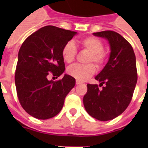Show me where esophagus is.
<instances>
[{
	"instance_id": "obj_1",
	"label": "esophagus",
	"mask_w": 148,
	"mask_h": 148,
	"mask_svg": "<svg viewBox=\"0 0 148 148\" xmlns=\"http://www.w3.org/2000/svg\"><path fill=\"white\" fill-rule=\"evenodd\" d=\"M82 84V82H81V81H78V80H77V81H76V84H77V85H78V84Z\"/></svg>"
}]
</instances>
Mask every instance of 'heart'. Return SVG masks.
<instances>
[{"label": "heart", "mask_w": 148, "mask_h": 148, "mask_svg": "<svg viewBox=\"0 0 148 148\" xmlns=\"http://www.w3.org/2000/svg\"><path fill=\"white\" fill-rule=\"evenodd\" d=\"M83 48L90 52L88 62H94L97 67H101L106 60V53L103 51V44L100 39L95 37H88L81 40ZM63 59L67 63L72 62L77 54V47L74 41L69 40L62 48ZM67 74L77 80L84 81L91 77L95 72V67L93 64L82 65L74 64L67 67Z\"/></svg>", "instance_id": "b5f03b06"}]
</instances>
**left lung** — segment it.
Returning <instances> with one entry per match:
<instances>
[{"label":"left lung","mask_w":148,"mask_h":148,"mask_svg":"<svg viewBox=\"0 0 148 148\" xmlns=\"http://www.w3.org/2000/svg\"><path fill=\"white\" fill-rule=\"evenodd\" d=\"M93 34L108 40L110 53L108 63L95 77L100 86L104 85L100 90L97 84H88L84 106L91 117L107 121L121 114L131 102L138 81L136 58L131 45L117 32Z\"/></svg>","instance_id":"obj_1"}]
</instances>
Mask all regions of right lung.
I'll list each match as a JSON object with an SVG mask.
<instances>
[{
    "mask_svg": "<svg viewBox=\"0 0 148 148\" xmlns=\"http://www.w3.org/2000/svg\"><path fill=\"white\" fill-rule=\"evenodd\" d=\"M76 34L75 31L49 25L32 34L22 44L15 85L22 108L32 117L46 120L56 116L75 85V79L68 74L57 81L48 77H58L64 72L62 48Z\"/></svg>",
    "mask_w": 148,
    "mask_h": 148,
    "instance_id": "obj_1",
    "label": "right lung"
}]
</instances>
